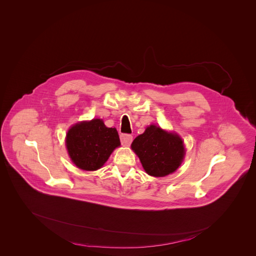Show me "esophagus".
Returning a JSON list of instances; mask_svg holds the SVG:
<instances>
[{
    "instance_id": "1",
    "label": "esophagus",
    "mask_w": 256,
    "mask_h": 256,
    "mask_svg": "<svg viewBox=\"0 0 256 256\" xmlns=\"http://www.w3.org/2000/svg\"><path fill=\"white\" fill-rule=\"evenodd\" d=\"M120 140H121V144L124 146H130V144L132 143L133 137L129 134H121L120 135Z\"/></svg>"
}]
</instances>
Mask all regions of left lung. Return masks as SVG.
I'll return each instance as SVG.
<instances>
[{"mask_svg":"<svg viewBox=\"0 0 256 256\" xmlns=\"http://www.w3.org/2000/svg\"><path fill=\"white\" fill-rule=\"evenodd\" d=\"M146 174L162 178L174 172L182 162L185 148L182 139L156 125L148 126L131 145Z\"/></svg>","mask_w":256,"mask_h":256,"instance_id":"8db88e82","label":"left lung"}]
</instances>
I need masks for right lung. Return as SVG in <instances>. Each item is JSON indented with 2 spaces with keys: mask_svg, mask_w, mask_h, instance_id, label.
I'll use <instances>...</instances> for the list:
<instances>
[{
  "mask_svg": "<svg viewBox=\"0 0 256 256\" xmlns=\"http://www.w3.org/2000/svg\"><path fill=\"white\" fill-rule=\"evenodd\" d=\"M119 146L117 130L106 127L98 118L74 124L66 135L68 154L76 166L82 170H100Z\"/></svg>",
  "mask_w": 256,
  "mask_h": 256,
  "instance_id": "obj_1",
  "label": "right lung"
}]
</instances>
